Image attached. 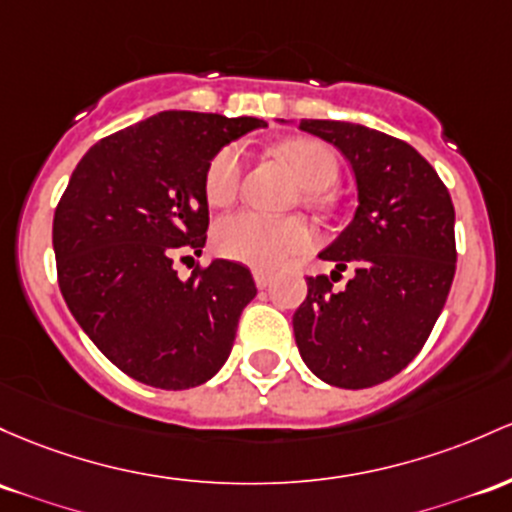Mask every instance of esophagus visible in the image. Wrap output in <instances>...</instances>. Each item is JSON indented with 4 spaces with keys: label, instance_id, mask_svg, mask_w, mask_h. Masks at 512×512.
<instances>
[{
    "label": "esophagus",
    "instance_id": "1",
    "mask_svg": "<svg viewBox=\"0 0 512 512\" xmlns=\"http://www.w3.org/2000/svg\"><path fill=\"white\" fill-rule=\"evenodd\" d=\"M252 277H255L257 289H267L269 282H272V274L265 272V269H255V272H252Z\"/></svg>",
    "mask_w": 512,
    "mask_h": 512
}]
</instances>
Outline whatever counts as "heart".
I'll use <instances>...</instances> for the list:
<instances>
[{"mask_svg":"<svg viewBox=\"0 0 512 512\" xmlns=\"http://www.w3.org/2000/svg\"><path fill=\"white\" fill-rule=\"evenodd\" d=\"M277 153L289 162L296 179L311 199L328 192L340 174L338 155L320 140L294 138L286 140ZM245 157L238 145L218 150L211 157L204 174V194L213 209H223L235 201L243 182ZM316 243V233L301 218H272L257 211H238L218 221L213 230V245L223 257L257 269H277L294 255L306 252Z\"/></svg>","mask_w":512,"mask_h":512,"instance_id":"1","label":"heart"}]
</instances>
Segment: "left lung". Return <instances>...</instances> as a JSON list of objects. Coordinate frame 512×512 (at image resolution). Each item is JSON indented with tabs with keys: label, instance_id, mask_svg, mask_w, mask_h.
Instances as JSON below:
<instances>
[{
	"label": "left lung",
	"instance_id": "8db88e82",
	"mask_svg": "<svg viewBox=\"0 0 512 512\" xmlns=\"http://www.w3.org/2000/svg\"><path fill=\"white\" fill-rule=\"evenodd\" d=\"M299 128L347 157L359 206L318 255L335 262L330 278L347 266L356 274L342 292L323 274L306 279L294 338L320 381L369 389L413 362L445 308L457 265L454 206L413 145L350 121L301 119Z\"/></svg>",
	"mask_w": 512,
	"mask_h": 512
}]
</instances>
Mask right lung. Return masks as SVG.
Listing matches in <instances>:
<instances>
[{
	"label": "right lung",
	"instance_id": "add662e5",
	"mask_svg": "<svg viewBox=\"0 0 512 512\" xmlns=\"http://www.w3.org/2000/svg\"><path fill=\"white\" fill-rule=\"evenodd\" d=\"M262 126L162 111L101 138L72 172L53 218L60 291L101 355L140 384L192 389L233 350L257 294L250 269L213 260L179 279L174 260L206 245L211 157Z\"/></svg>",
	"mask_w": 512,
	"mask_h": 512
}]
</instances>
